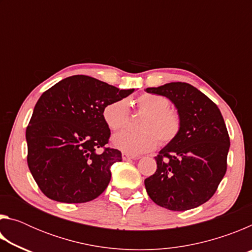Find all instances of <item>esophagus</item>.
I'll return each instance as SVG.
<instances>
[{
    "instance_id": "obj_1",
    "label": "esophagus",
    "mask_w": 252,
    "mask_h": 252,
    "mask_svg": "<svg viewBox=\"0 0 252 252\" xmlns=\"http://www.w3.org/2000/svg\"><path fill=\"white\" fill-rule=\"evenodd\" d=\"M122 159L125 160V161H127V160H134V159H138V157H136V156H132V155H130V153L123 152V153H122Z\"/></svg>"
}]
</instances>
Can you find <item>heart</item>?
<instances>
[{"label": "heart", "mask_w": 252, "mask_h": 252, "mask_svg": "<svg viewBox=\"0 0 252 252\" xmlns=\"http://www.w3.org/2000/svg\"><path fill=\"white\" fill-rule=\"evenodd\" d=\"M136 109L143 114L138 132L123 131L112 138L114 148L130 155H140L153 150L158 144H169L181 131V118L177 110L169 106L164 96L144 93L135 99ZM102 117L110 130L125 129L129 123V105L125 99L110 102L102 111Z\"/></svg>", "instance_id": "heart-1"}]
</instances>
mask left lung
Segmentation results:
<instances>
[{
  "label": "left lung",
  "instance_id": "8db88e82",
  "mask_svg": "<svg viewBox=\"0 0 252 252\" xmlns=\"http://www.w3.org/2000/svg\"><path fill=\"white\" fill-rule=\"evenodd\" d=\"M172 102L181 118V131L156 158L157 171L144 180L158 206L186 211L207 202L227 171L230 138L215 102L186 82L146 90Z\"/></svg>",
  "mask_w": 252,
  "mask_h": 252
}]
</instances>
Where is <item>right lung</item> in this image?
Returning <instances> with one entry per match:
<instances>
[{
  "label": "right lung",
  "instance_id": "obj_1",
  "mask_svg": "<svg viewBox=\"0 0 252 252\" xmlns=\"http://www.w3.org/2000/svg\"><path fill=\"white\" fill-rule=\"evenodd\" d=\"M133 91L88 75H73L40 96L25 135L29 169L46 197L83 203L106 189L110 167L122 156L117 149L105 147L111 132L102 111Z\"/></svg>",
  "mask_w": 252,
  "mask_h": 252
}]
</instances>
